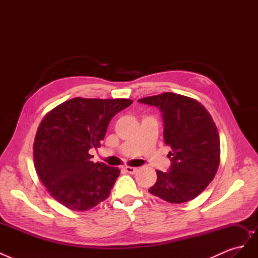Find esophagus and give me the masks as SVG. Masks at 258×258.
Returning <instances> with one entry per match:
<instances>
[{"mask_svg": "<svg viewBox=\"0 0 258 258\" xmlns=\"http://www.w3.org/2000/svg\"><path fill=\"white\" fill-rule=\"evenodd\" d=\"M124 170H126V172H128L130 174H135L138 171V169L135 167H124Z\"/></svg>", "mask_w": 258, "mask_h": 258, "instance_id": "34e87169", "label": "esophagus"}]
</instances>
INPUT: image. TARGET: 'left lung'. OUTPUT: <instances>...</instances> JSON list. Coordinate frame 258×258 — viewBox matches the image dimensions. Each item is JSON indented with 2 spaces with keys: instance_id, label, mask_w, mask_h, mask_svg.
Returning <instances> with one entry per match:
<instances>
[{
  "instance_id": "left-lung-1",
  "label": "left lung",
  "mask_w": 258,
  "mask_h": 258,
  "mask_svg": "<svg viewBox=\"0 0 258 258\" xmlns=\"http://www.w3.org/2000/svg\"><path fill=\"white\" fill-rule=\"evenodd\" d=\"M157 106L163 117V140L171 147L170 171H156L157 181L148 191L170 204H183L204 191L221 161L220 135L212 116L197 100L163 92L140 99Z\"/></svg>"
}]
</instances>
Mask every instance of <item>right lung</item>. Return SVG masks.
<instances>
[{"label":"right lung","mask_w":258,"mask_h":258,"mask_svg":"<svg viewBox=\"0 0 258 258\" xmlns=\"http://www.w3.org/2000/svg\"><path fill=\"white\" fill-rule=\"evenodd\" d=\"M129 99L73 98L44 116L37 128L33 157L36 173L59 204L87 211L110 196L118 168L91 161L113 116Z\"/></svg>","instance_id":"1"}]
</instances>
